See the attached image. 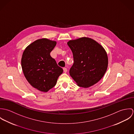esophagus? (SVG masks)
I'll return each instance as SVG.
<instances>
[{
	"label": "esophagus",
	"mask_w": 134,
	"mask_h": 134,
	"mask_svg": "<svg viewBox=\"0 0 134 134\" xmlns=\"http://www.w3.org/2000/svg\"><path fill=\"white\" fill-rule=\"evenodd\" d=\"M63 72H64V73H66V72H67V69H66V68H64L63 69Z\"/></svg>",
	"instance_id": "34e87169"
}]
</instances>
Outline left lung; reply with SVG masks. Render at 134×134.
<instances>
[{
	"label": "left lung",
	"mask_w": 134,
	"mask_h": 134,
	"mask_svg": "<svg viewBox=\"0 0 134 134\" xmlns=\"http://www.w3.org/2000/svg\"><path fill=\"white\" fill-rule=\"evenodd\" d=\"M74 58L70 75L79 87L89 88L98 82L105 74L108 64L107 53L93 39L82 37L67 43Z\"/></svg>",
	"instance_id": "8db88e82"
}]
</instances>
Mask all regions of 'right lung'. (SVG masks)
<instances>
[{
  "mask_svg": "<svg viewBox=\"0 0 134 134\" xmlns=\"http://www.w3.org/2000/svg\"><path fill=\"white\" fill-rule=\"evenodd\" d=\"M57 44L48 38L38 39L24 50L21 59L24 75L28 82L39 91L46 92L56 84L63 69L50 55Z\"/></svg>",
  "mask_w": 134,
  "mask_h": 134,
  "instance_id": "right-lung-1",
  "label": "right lung"
}]
</instances>
